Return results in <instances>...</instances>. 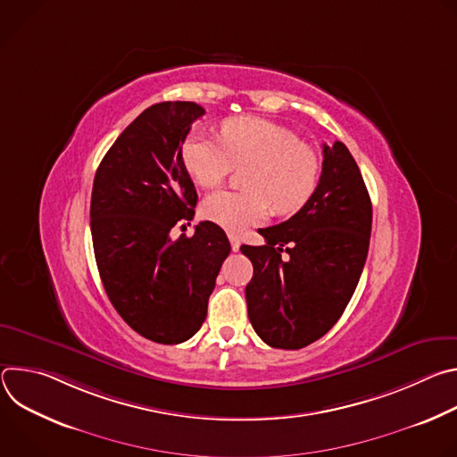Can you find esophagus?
Returning <instances> with one entry per match:
<instances>
[{"instance_id":"1","label":"esophagus","mask_w":457,"mask_h":457,"mask_svg":"<svg viewBox=\"0 0 457 457\" xmlns=\"http://www.w3.org/2000/svg\"><path fill=\"white\" fill-rule=\"evenodd\" d=\"M228 237H229V242H231V249H233V251H238V249H240V238H238V235L229 233Z\"/></svg>"}]
</instances>
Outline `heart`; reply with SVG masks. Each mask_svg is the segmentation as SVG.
Instances as JSON below:
<instances>
[{"instance_id":"heart-1","label":"heart","mask_w":457,"mask_h":457,"mask_svg":"<svg viewBox=\"0 0 457 457\" xmlns=\"http://www.w3.org/2000/svg\"><path fill=\"white\" fill-rule=\"evenodd\" d=\"M182 162L203 187L220 184L235 166H247V191L220 189L204 199L203 215L229 231L262 222L270 204L278 215L300 210L314 193L320 162L312 148L277 122L233 117L222 122L220 141L191 134L182 145Z\"/></svg>"}]
</instances>
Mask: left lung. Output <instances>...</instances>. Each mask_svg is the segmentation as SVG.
Masks as SVG:
<instances>
[{"label":"left lung","mask_w":457,"mask_h":457,"mask_svg":"<svg viewBox=\"0 0 457 457\" xmlns=\"http://www.w3.org/2000/svg\"><path fill=\"white\" fill-rule=\"evenodd\" d=\"M370 228L372 204L356 161L340 141L323 145L311 199L289 220L260 229L264 245L240 247L253 264L245 302L254 333L291 351L328 333L358 286Z\"/></svg>","instance_id":"obj_1"}]
</instances>
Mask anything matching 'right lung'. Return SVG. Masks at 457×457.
Masks as SVG:
<instances>
[{"mask_svg": "<svg viewBox=\"0 0 457 457\" xmlns=\"http://www.w3.org/2000/svg\"><path fill=\"white\" fill-rule=\"evenodd\" d=\"M206 110L189 101L146 108L103 157L92 187L90 229L104 291L141 337L182 344L201 329L217 275L231 251L222 228L204 220L171 240L195 215L197 191L182 143Z\"/></svg>", "mask_w": 457, "mask_h": 457, "instance_id": "1", "label": "right lung"}]
</instances>
